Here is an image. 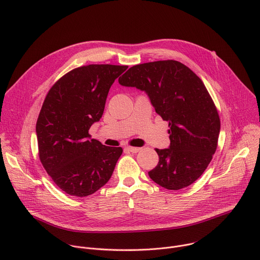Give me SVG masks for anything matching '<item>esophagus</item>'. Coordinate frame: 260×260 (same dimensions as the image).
Returning a JSON list of instances; mask_svg holds the SVG:
<instances>
[{"label":"esophagus","mask_w":260,"mask_h":260,"mask_svg":"<svg viewBox=\"0 0 260 260\" xmlns=\"http://www.w3.org/2000/svg\"><path fill=\"white\" fill-rule=\"evenodd\" d=\"M126 149L132 153H138L139 151H141V148L138 147H126Z\"/></svg>","instance_id":"1"}]
</instances>
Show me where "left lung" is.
Masks as SVG:
<instances>
[{
	"mask_svg": "<svg viewBox=\"0 0 260 260\" xmlns=\"http://www.w3.org/2000/svg\"><path fill=\"white\" fill-rule=\"evenodd\" d=\"M118 82L144 91L156 113L168 121L170 145L156 149L159 162L149 177L167 190H180L198 180L217 147L220 120L203 81L175 60L131 67Z\"/></svg>",
	"mask_w": 260,
	"mask_h": 260,
	"instance_id": "left-lung-1",
	"label": "left lung"
}]
</instances>
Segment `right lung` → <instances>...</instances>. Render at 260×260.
<instances>
[{"mask_svg": "<svg viewBox=\"0 0 260 260\" xmlns=\"http://www.w3.org/2000/svg\"><path fill=\"white\" fill-rule=\"evenodd\" d=\"M127 66L91 64L63 75L49 91L36 132L39 156L54 183L66 194H94L111 178L121 147L91 139L89 129L103 115L114 80Z\"/></svg>", "mask_w": 260, "mask_h": 260, "instance_id": "right-lung-1", "label": "right lung"}]
</instances>
